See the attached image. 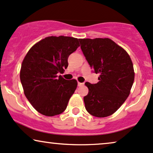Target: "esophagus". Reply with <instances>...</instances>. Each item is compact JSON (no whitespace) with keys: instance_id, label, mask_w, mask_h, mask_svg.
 Instances as JSON below:
<instances>
[{"instance_id":"1","label":"esophagus","mask_w":153,"mask_h":153,"mask_svg":"<svg viewBox=\"0 0 153 153\" xmlns=\"http://www.w3.org/2000/svg\"><path fill=\"white\" fill-rule=\"evenodd\" d=\"M77 84H78V86H82V85H84V83L78 82V83H77Z\"/></svg>"}]
</instances>
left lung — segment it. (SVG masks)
Masks as SVG:
<instances>
[{
  "label": "left lung",
  "mask_w": 153,
  "mask_h": 153,
  "mask_svg": "<svg viewBox=\"0 0 153 153\" xmlns=\"http://www.w3.org/2000/svg\"><path fill=\"white\" fill-rule=\"evenodd\" d=\"M81 49L99 82H86V110L103 118L114 114L129 96L134 82L133 65L128 54L108 38L79 39Z\"/></svg>",
  "instance_id": "left-lung-1"
}]
</instances>
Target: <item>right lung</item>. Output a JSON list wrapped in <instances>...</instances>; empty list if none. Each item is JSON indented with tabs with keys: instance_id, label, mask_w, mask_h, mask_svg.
Listing matches in <instances>:
<instances>
[{
	"instance_id": "right-lung-1",
	"label": "right lung",
	"mask_w": 153,
	"mask_h": 153,
	"mask_svg": "<svg viewBox=\"0 0 153 153\" xmlns=\"http://www.w3.org/2000/svg\"><path fill=\"white\" fill-rule=\"evenodd\" d=\"M79 47V39L74 37H48L33 45L25 56L20 82L26 98L41 114L54 116L67 108L77 82L57 74L67 69L68 57Z\"/></svg>"
}]
</instances>
